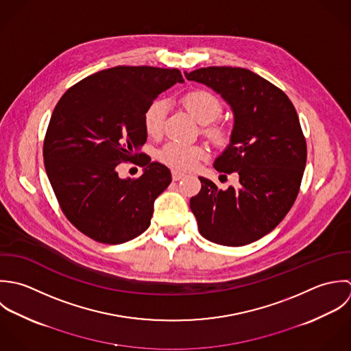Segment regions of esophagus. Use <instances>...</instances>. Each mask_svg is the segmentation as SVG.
<instances>
[{
  "mask_svg": "<svg viewBox=\"0 0 351 351\" xmlns=\"http://www.w3.org/2000/svg\"><path fill=\"white\" fill-rule=\"evenodd\" d=\"M186 175L184 173H182V172H179V171H172V179L176 182V180H180V179H183Z\"/></svg>",
  "mask_w": 351,
  "mask_h": 351,
  "instance_id": "1",
  "label": "esophagus"
}]
</instances>
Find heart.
I'll use <instances>...</instances> for the list:
<instances>
[{"instance_id": "heart-1", "label": "heart", "mask_w": 351, "mask_h": 351, "mask_svg": "<svg viewBox=\"0 0 351 351\" xmlns=\"http://www.w3.org/2000/svg\"><path fill=\"white\" fill-rule=\"evenodd\" d=\"M182 104L190 115L206 125L204 133L214 142H222L226 137L225 129L221 125H209L215 121L221 111L222 104L215 95L205 89H194L182 97ZM167 115V104L162 100L153 101L143 112V128L147 136L158 137L164 129ZM208 154V150L199 145H186L171 142L158 152V158L168 167L179 171L193 169Z\"/></svg>"}]
</instances>
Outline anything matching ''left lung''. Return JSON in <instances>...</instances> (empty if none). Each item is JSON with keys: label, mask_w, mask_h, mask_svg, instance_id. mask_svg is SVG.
Masks as SVG:
<instances>
[{"label": "left lung", "mask_w": 351, "mask_h": 351, "mask_svg": "<svg viewBox=\"0 0 351 351\" xmlns=\"http://www.w3.org/2000/svg\"><path fill=\"white\" fill-rule=\"evenodd\" d=\"M230 106V143L214 161L221 173H237L236 187L219 190L199 178L190 199L199 233L209 241L240 247L270 233L293 206L306 162L298 115L283 90L254 71L209 66L187 73Z\"/></svg>", "instance_id": "8db88e82"}]
</instances>
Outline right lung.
<instances>
[{
	"label": "right lung",
	"instance_id": "obj_1",
	"mask_svg": "<svg viewBox=\"0 0 351 351\" xmlns=\"http://www.w3.org/2000/svg\"><path fill=\"white\" fill-rule=\"evenodd\" d=\"M183 81L178 69L115 66L85 77L57 103L43 143L45 167L64 214L88 237L122 244L149 228L154 199L172 182L169 169L140 158V178L121 179L117 167L136 164L147 137L145 110Z\"/></svg>",
	"mask_w": 351,
	"mask_h": 351
}]
</instances>
